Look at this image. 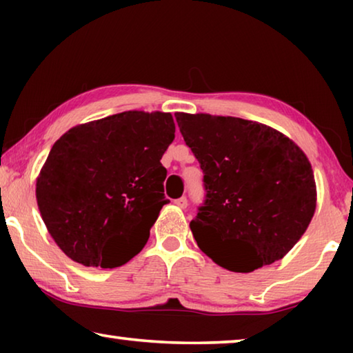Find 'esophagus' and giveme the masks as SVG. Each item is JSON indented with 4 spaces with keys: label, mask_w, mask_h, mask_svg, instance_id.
I'll return each instance as SVG.
<instances>
[{
    "label": "esophagus",
    "mask_w": 353,
    "mask_h": 353,
    "mask_svg": "<svg viewBox=\"0 0 353 353\" xmlns=\"http://www.w3.org/2000/svg\"><path fill=\"white\" fill-rule=\"evenodd\" d=\"M174 204H176L177 207H181V208H187V205H188V199L185 198V196H182V198H179V199H176V201H174Z\"/></svg>",
    "instance_id": "1"
}]
</instances>
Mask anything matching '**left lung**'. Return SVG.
Returning <instances> with one entry per match:
<instances>
[{
    "instance_id": "8db88e82",
    "label": "left lung",
    "mask_w": 353,
    "mask_h": 353,
    "mask_svg": "<svg viewBox=\"0 0 353 353\" xmlns=\"http://www.w3.org/2000/svg\"><path fill=\"white\" fill-rule=\"evenodd\" d=\"M204 172V204L190 223L202 252L234 272L277 261L305 234L316 208L307 155L265 124L176 113Z\"/></svg>"
}]
</instances>
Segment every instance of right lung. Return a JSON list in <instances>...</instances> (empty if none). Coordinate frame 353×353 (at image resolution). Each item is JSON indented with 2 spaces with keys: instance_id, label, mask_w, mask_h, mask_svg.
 Here are the masks:
<instances>
[{
  "instance_id": "right-lung-1",
  "label": "right lung",
  "mask_w": 353,
  "mask_h": 353,
  "mask_svg": "<svg viewBox=\"0 0 353 353\" xmlns=\"http://www.w3.org/2000/svg\"><path fill=\"white\" fill-rule=\"evenodd\" d=\"M171 113L130 110L79 124L54 145L37 177V204L63 254L117 268L145 248L166 202L160 159L174 140Z\"/></svg>"
}]
</instances>
